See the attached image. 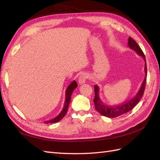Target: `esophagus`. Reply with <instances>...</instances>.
Wrapping results in <instances>:
<instances>
[{"mask_svg":"<svg viewBox=\"0 0 160 160\" xmlns=\"http://www.w3.org/2000/svg\"><path fill=\"white\" fill-rule=\"evenodd\" d=\"M89 75L88 73H86V72H84V73H82L80 76H79V83L80 85L83 84L84 83H85L86 80L88 79Z\"/></svg>","mask_w":160,"mask_h":160,"instance_id":"esophagus-1","label":"esophagus"}]
</instances>
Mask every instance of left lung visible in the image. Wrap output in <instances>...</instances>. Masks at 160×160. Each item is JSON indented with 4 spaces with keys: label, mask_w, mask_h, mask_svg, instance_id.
<instances>
[{
    "label": "left lung",
    "mask_w": 160,
    "mask_h": 160,
    "mask_svg": "<svg viewBox=\"0 0 160 160\" xmlns=\"http://www.w3.org/2000/svg\"><path fill=\"white\" fill-rule=\"evenodd\" d=\"M128 46L130 49H133L137 52V54L142 56L143 59L145 61V72H146V77H145L143 83H142L141 87L133 98H132L130 100L125 101L122 104L115 106H109L105 105L101 102V101L99 96V87L98 85L94 86L95 89V98L93 99V102L95 103V109L102 115L105 116V117L113 118H116L118 116L122 115L124 113H126L130 110H132L138 103L141 99V98L143 95L145 88H146V77H147V65H146V60L145 57L144 53L143 52L141 48L138 45V43L135 42L132 38L129 37L128 38Z\"/></svg>",
    "instance_id": "1"
}]
</instances>
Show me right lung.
<instances>
[{"mask_svg":"<svg viewBox=\"0 0 160 160\" xmlns=\"http://www.w3.org/2000/svg\"><path fill=\"white\" fill-rule=\"evenodd\" d=\"M77 87V83L75 81H73L71 83L69 86L67 87V88L66 89V92H65V104H64V107L62 108V111H61V113L58 115L57 117L55 118H53L51 120L47 121V122H45L46 123H57L58 122H59L60 120H61L62 118H63L64 116L66 115L67 110H68L69 108V105L71 101V97L72 95V91Z\"/></svg>","mask_w":160,"mask_h":160,"instance_id":"add662e5","label":"right lung"}]
</instances>
